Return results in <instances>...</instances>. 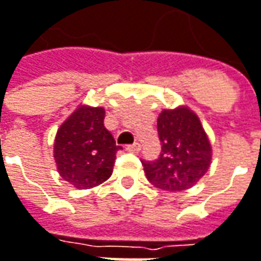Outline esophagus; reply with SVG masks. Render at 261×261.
Listing matches in <instances>:
<instances>
[{"mask_svg": "<svg viewBox=\"0 0 261 261\" xmlns=\"http://www.w3.org/2000/svg\"><path fill=\"white\" fill-rule=\"evenodd\" d=\"M125 149H127L128 152H134V153H136V152H139V150H140V143H137V142H136V143H133V145L127 146Z\"/></svg>", "mask_w": 261, "mask_h": 261, "instance_id": "34e87169", "label": "esophagus"}]
</instances>
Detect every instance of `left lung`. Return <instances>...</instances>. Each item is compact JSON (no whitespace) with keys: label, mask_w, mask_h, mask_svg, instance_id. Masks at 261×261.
Listing matches in <instances>:
<instances>
[{"label":"left lung","mask_w":261,"mask_h":261,"mask_svg":"<svg viewBox=\"0 0 261 261\" xmlns=\"http://www.w3.org/2000/svg\"><path fill=\"white\" fill-rule=\"evenodd\" d=\"M161 153L155 161H143L147 180L158 189L186 191L196 185L211 164L207 133L189 108L164 109L158 116Z\"/></svg>","instance_id":"left-lung-1"}]
</instances>
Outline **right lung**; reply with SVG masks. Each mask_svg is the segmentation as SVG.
Listing matches in <instances>:
<instances>
[{"instance_id": "right-lung-1", "label": "right lung", "mask_w": 261, "mask_h": 261, "mask_svg": "<svg viewBox=\"0 0 261 261\" xmlns=\"http://www.w3.org/2000/svg\"><path fill=\"white\" fill-rule=\"evenodd\" d=\"M105 109L80 106L60 125L54 140V161L60 177L76 189L106 181L122 149L105 128Z\"/></svg>"}]
</instances>
